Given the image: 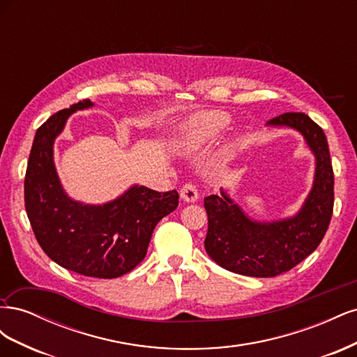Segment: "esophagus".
<instances>
[{"instance_id": "1", "label": "esophagus", "mask_w": 357, "mask_h": 357, "mask_svg": "<svg viewBox=\"0 0 357 357\" xmlns=\"http://www.w3.org/2000/svg\"><path fill=\"white\" fill-rule=\"evenodd\" d=\"M180 198L186 202H195L198 199V189L192 183H186L180 189Z\"/></svg>"}]
</instances>
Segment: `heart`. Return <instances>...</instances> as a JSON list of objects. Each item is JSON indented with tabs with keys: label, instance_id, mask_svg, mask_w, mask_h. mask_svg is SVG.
Masks as SVG:
<instances>
[{
	"label": "heart",
	"instance_id": "1",
	"mask_svg": "<svg viewBox=\"0 0 357 357\" xmlns=\"http://www.w3.org/2000/svg\"><path fill=\"white\" fill-rule=\"evenodd\" d=\"M229 123V116L218 112H201L190 117L177 135V147L183 152H198L210 146Z\"/></svg>",
	"mask_w": 357,
	"mask_h": 357
}]
</instances>
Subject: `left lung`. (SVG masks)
<instances>
[{
  "instance_id": "1",
  "label": "left lung",
  "mask_w": 357,
  "mask_h": 357,
  "mask_svg": "<svg viewBox=\"0 0 357 357\" xmlns=\"http://www.w3.org/2000/svg\"><path fill=\"white\" fill-rule=\"evenodd\" d=\"M271 126H290L304 135L316 156L314 183L294 218L256 222L222 190V197L204 199L208 215L205 250L231 273L248 277H275L304 261L325 236L333 211V169L323 129L305 113H283Z\"/></svg>"
}]
</instances>
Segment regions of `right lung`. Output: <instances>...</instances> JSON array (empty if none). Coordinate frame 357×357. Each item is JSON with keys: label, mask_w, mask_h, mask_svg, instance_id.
<instances>
[{"label": "right lung", "mask_w": 357, "mask_h": 357, "mask_svg": "<svg viewBox=\"0 0 357 357\" xmlns=\"http://www.w3.org/2000/svg\"><path fill=\"white\" fill-rule=\"evenodd\" d=\"M91 100L50 116L36 132L25 174V208L40 247L53 262L96 278L121 277L143 261L158 222L178 205L177 190L132 186L104 205L73 201L53 164V143L71 113Z\"/></svg>", "instance_id": "1"}]
</instances>
